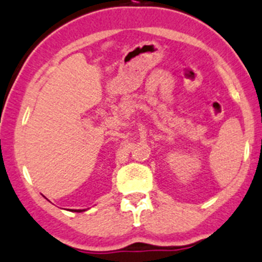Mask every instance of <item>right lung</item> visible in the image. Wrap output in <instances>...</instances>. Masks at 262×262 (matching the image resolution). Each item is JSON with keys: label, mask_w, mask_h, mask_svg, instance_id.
Segmentation results:
<instances>
[{"label": "right lung", "mask_w": 262, "mask_h": 262, "mask_svg": "<svg viewBox=\"0 0 262 262\" xmlns=\"http://www.w3.org/2000/svg\"><path fill=\"white\" fill-rule=\"evenodd\" d=\"M75 211H76V212H82L83 210H75Z\"/></svg>", "instance_id": "1"}]
</instances>
